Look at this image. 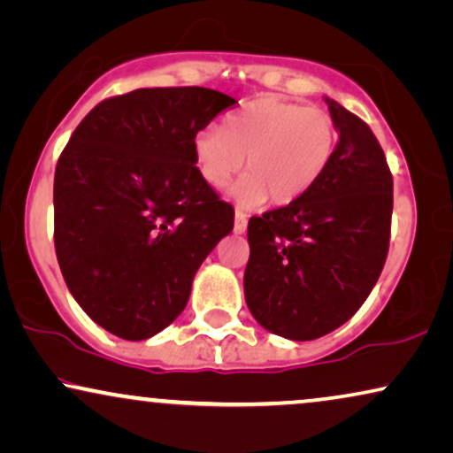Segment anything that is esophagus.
<instances>
[{"mask_svg": "<svg viewBox=\"0 0 453 453\" xmlns=\"http://www.w3.org/2000/svg\"><path fill=\"white\" fill-rule=\"evenodd\" d=\"M246 226H249V217L242 211H236V215H234V234H244Z\"/></svg>", "mask_w": 453, "mask_h": 453, "instance_id": "34e87169", "label": "esophagus"}]
</instances>
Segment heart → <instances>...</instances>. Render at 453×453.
Listing matches in <instances>:
<instances>
[{
    "instance_id": "heart-1",
    "label": "heart",
    "mask_w": 453,
    "mask_h": 453,
    "mask_svg": "<svg viewBox=\"0 0 453 453\" xmlns=\"http://www.w3.org/2000/svg\"><path fill=\"white\" fill-rule=\"evenodd\" d=\"M337 147V128L319 107L261 96L226 118L223 128L207 126L196 132L192 150L201 178L221 188L242 172L230 198L252 209L271 203L286 207L303 198L327 170Z\"/></svg>"
}]
</instances>
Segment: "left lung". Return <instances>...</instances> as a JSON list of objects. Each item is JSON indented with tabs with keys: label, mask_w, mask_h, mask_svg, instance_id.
<instances>
[{
	"label": "left lung",
	"mask_w": 453,
	"mask_h": 453,
	"mask_svg": "<svg viewBox=\"0 0 453 453\" xmlns=\"http://www.w3.org/2000/svg\"><path fill=\"white\" fill-rule=\"evenodd\" d=\"M337 134L319 182L249 221L244 298L258 325L294 342L327 335L357 312L388 258L394 180L369 126L325 96Z\"/></svg>",
	"instance_id": "obj_1"
}]
</instances>
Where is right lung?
Here are the masks:
<instances>
[{
	"label": "right lung",
	"mask_w": 453,
	"mask_h": 453,
	"mask_svg": "<svg viewBox=\"0 0 453 453\" xmlns=\"http://www.w3.org/2000/svg\"><path fill=\"white\" fill-rule=\"evenodd\" d=\"M236 104L203 87L136 88L101 101L65 144L53 180L58 263L110 334L141 342L176 321L198 267L234 230L192 142Z\"/></svg>",
	"instance_id": "1"
}]
</instances>
